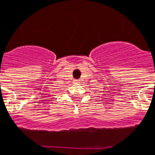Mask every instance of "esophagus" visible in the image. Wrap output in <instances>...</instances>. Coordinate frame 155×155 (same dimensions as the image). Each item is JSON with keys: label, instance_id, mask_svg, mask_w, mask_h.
<instances>
[{"label": "esophagus", "instance_id": "1", "mask_svg": "<svg viewBox=\"0 0 155 155\" xmlns=\"http://www.w3.org/2000/svg\"><path fill=\"white\" fill-rule=\"evenodd\" d=\"M74 83H76V84H78V83H80V81H79V79H76V80H74Z\"/></svg>", "mask_w": 155, "mask_h": 155}]
</instances>
